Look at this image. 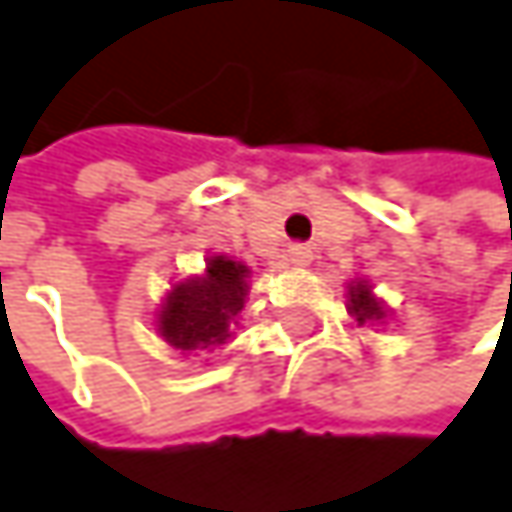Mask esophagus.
Listing matches in <instances>:
<instances>
[{
	"label": "esophagus",
	"instance_id": "1",
	"mask_svg": "<svg viewBox=\"0 0 512 512\" xmlns=\"http://www.w3.org/2000/svg\"><path fill=\"white\" fill-rule=\"evenodd\" d=\"M287 263H290V266H308V263H311V249L302 246V243H293V246L287 249Z\"/></svg>",
	"mask_w": 512,
	"mask_h": 512
}]
</instances>
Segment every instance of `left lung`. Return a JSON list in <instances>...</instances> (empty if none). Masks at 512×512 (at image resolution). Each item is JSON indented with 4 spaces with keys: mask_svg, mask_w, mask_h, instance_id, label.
I'll use <instances>...</instances> for the list:
<instances>
[{
    "mask_svg": "<svg viewBox=\"0 0 512 512\" xmlns=\"http://www.w3.org/2000/svg\"><path fill=\"white\" fill-rule=\"evenodd\" d=\"M347 311L350 317H356L358 326L364 323H382L388 317L385 305L373 296L370 284L367 281H353L350 290H347Z\"/></svg>",
    "mask_w": 512,
    "mask_h": 512,
    "instance_id": "1",
    "label": "left lung"
}]
</instances>
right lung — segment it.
<instances>
[{
	"mask_svg": "<svg viewBox=\"0 0 512 512\" xmlns=\"http://www.w3.org/2000/svg\"><path fill=\"white\" fill-rule=\"evenodd\" d=\"M252 269L225 255L207 257L204 275L177 281L162 308L156 311L159 338L186 353L219 347L231 338V323H237L249 296Z\"/></svg>",
	"mask_w": 512,
	"mask_h": 512,
	"instance_id": "right-lung-1",
	"label": "right lung"
}]
</instances>
